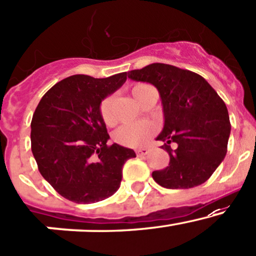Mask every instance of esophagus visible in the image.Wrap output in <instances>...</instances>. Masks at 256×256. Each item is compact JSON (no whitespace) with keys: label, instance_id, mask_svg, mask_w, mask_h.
<instances>
[{"label":"esophagus","instance_id":"esophagus-1","mask_svg":"<svg viewBox=\"0 0 256 256\" xmlns=\"http://www.w3.org/2000/svg\"><path fill=\"white\" fill-rule=\"evenodd\" d=\"M148 152H150V150H148V148L141 147V148H137L136 154H137V156H146V154H147Z\"/></svg>","mask_w":256,"mask_h":256}]
</instances>
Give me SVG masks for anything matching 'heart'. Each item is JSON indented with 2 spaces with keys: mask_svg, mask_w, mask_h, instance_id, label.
<instances>
[{
  "mask_svg": "<svg viewBox=\"0 0 256 256\" xmlns=\"http://www.w3.org/2000/svg\"><path fill=\"white\" fill-rule=\"evenodd\" d=\"M150 85L144 82L134 84L131 92L137 100L142 96L143 92L150 88ZM100 115L106 125H113L115 122L114 115V97L106 96L100 104ZM154 134V126L150 122H134L126 124L118 128L114 134V141L124 147H140Z\"/></svg>",
  "mask_w": 256,
  "mask_h": 256,
  "instance_id": "heart-1",
  "label": "heart"
}]
</instances>
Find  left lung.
<instances>
[{"label":"left lung","mask_w":256,"mask_h":256,"mask_svg":"<svg viewBox=\"0 0 256 256\" xmlns=\"http://www.w3.org/2000/svg\"><path fill=\"white\" fill-rule=\"evenodd\" d=\"M128 75L154 85L162 97L165 122L156 140L165 142L170 162L153 171L154 181L171 190L204 184L227 152L231 124L224 100L200 75L170 64L153 63Z\"/></svg>","instance_id":"obj_1"}]
</instances>
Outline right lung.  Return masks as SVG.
<instances>
[{
	"label": "right lung",
	"instance_id": "obj_1",
	"mask_svg": "<svg viewBox=\"0 0 256 256\" xmlns=\"http://www.w3.org/2000/svg\"><path fill=\"white\" fill-rule=\"evenodd\" d=\"M128 72L94 78L72 75L50 87L32 120V150L44 178L74 203H96L120 187L132 150L108 146L100 104L126 81Z\"/></svg>",
	"mask_w": 256,
	"mask_h": 256
}]
</instances>
